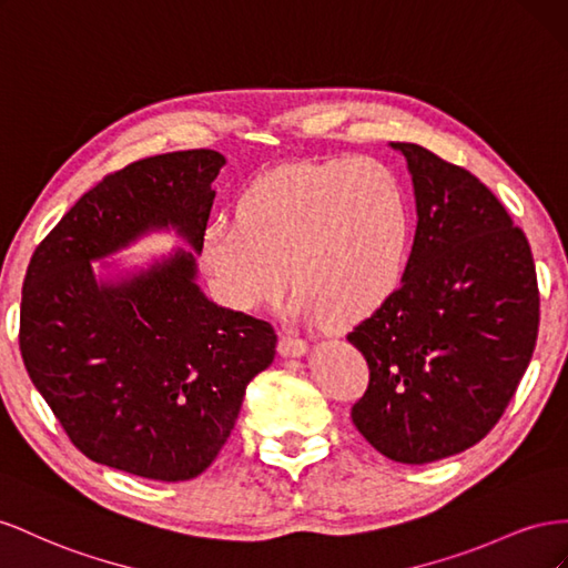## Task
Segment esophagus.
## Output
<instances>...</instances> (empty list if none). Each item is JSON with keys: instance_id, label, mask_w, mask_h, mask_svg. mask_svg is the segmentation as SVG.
Returning <instances> with one entry per match:
<instances>
[{"instance_id": "obj_1", "label": "esophagus", "mask_w": 568, "mask_h": 568, "mask_svg": "<svg viewBox=\"0 0 568 568\" xmlns=\"http://www.w3.org/2000/svg\"><path fill=\"white\" fill-rule=\"evenodd\" d=\"M306 349H310V345H306V339H302V337L281 335V339H278V352L283 356H302V354H306Z\"/></svg>"}]
</instances>
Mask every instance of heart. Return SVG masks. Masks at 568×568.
Segmentation results:
<instances>
[{
  "label": "heart",
  "instance_id": "b5f03b06",
  "mask_svg": "<svg viewBox=\"0 0 568 568\" xmlns=\"http://www.w3.org/2000/svg\"><path fill=\"white\" fill-rule=\"evenodd\" d=\"M235 221L206 225L200 264L237 312L278 302L290 275L304 316L354 323L395 295L407 268V192L393 169L368 156L258 175L240 192Z\"/></svg>",
  "mask_w": 568,
  "mask_h": 568
}]
</instances>
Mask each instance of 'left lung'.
Wrapping results in <instances>:
<instances>
[{"label": "left lung", "mask_w": 568, "mask_h": 568, "mask_svg": "<svg viewBox=\"0 0 568 568\" xmlns=\"http://www.w3.org/2000/svg\"><path fill=\"white\" fill-rule=\"evenodd\" d=\"M416 237L402 285L347 335L368 364L352 420L399 464L445 459L488 435L536 349L538 275L526 233L474 173L412 142Z\"/></svg>", "instance_id": "obj_1"}]
</instances>
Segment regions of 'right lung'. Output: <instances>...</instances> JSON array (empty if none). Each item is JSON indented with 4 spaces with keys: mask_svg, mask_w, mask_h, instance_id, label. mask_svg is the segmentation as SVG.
<instances>
[{
    "mask_svg": "<svg viewBox=\"0 0 568 568\" xmlns=\"http://www.w3.org/2000/svg\"><path fill=\"white\" fill-rule=\"evenodd\" d=\"M223 164L214 150L133 161L90 187L32 252L23 364L97 464L164 483L200 476L231 437L247 383L273 362L271 323L209 302L192 252L121 283H97L90 268L169 225L200 252Z\"/></svg>",
    "mask_w": 568,
    "mask_h": 568,
    "instance_id": "obj_1",
    "label": "right lung"
}]
</instances>
